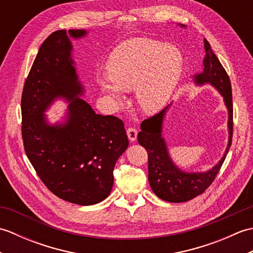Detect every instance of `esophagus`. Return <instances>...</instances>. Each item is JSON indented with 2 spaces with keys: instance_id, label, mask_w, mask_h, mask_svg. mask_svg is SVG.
<instances>
[{
  "instance_id": "esophagus-1",
  "label": "esophagus",
  "mask_w": 253,
  "mask_h": 253,
  "mask_svg": "<svg viewBox=\"0 0 253 253\" xmlns=\"http://www.w3.org/2000/svg\"><path fill=\"white\" fill-rule=\"evenodd\" d=\"M137 135H138V132H137V130L135 129V128H128L127 129V136H128V139H129V140L131 141V142H133V141H136V139H137Z\"/></svg>"
}]
</instances>
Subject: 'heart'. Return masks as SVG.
<instances>
[{"instance_id": "1", "label": "heart", "mask_w": 253, "mask_h": 253, "mask_svg": "<svg viewBox=\"0 0 253 253\" xmlns=\"http://www.w3.org/2000/svg\"><path fill=\"white\" fill-rule=\"evenodd\" d=\"M184 69L178 47L149 38L124 41L111 53L107 75H100L101 91L116 103L124 100L123 90L135 89L138 106L155 114L168 104Z\"/></svg>"}]
</instances>
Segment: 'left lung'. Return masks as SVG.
I'll list each match as a JSON object with an SVG mask.
<instances>
[{"instance_id":"left-lung-1","label":"left lung","mask_w":253,"mask_h":253,"mask_svg":"<svg viewBox=\"0 0 253 253\" xmlns=\"http://www.w3.org/2000/svg\"><path fill=\"white\" fill-rule=\"evenodd\" d=\"M180 27L185 26L180 25ZM204 50L206 55L203 58V69L202 72L193 75L192 80L197 85H212L223 96L224 104L228 113L227 147L222 159L211 169L206 171H185L171 160L168 143L163 137V122L170 104L159 114L143 121L140 126L141 131L138 133V142L146 148L148 152L149 184L155 195L168 202H186L206 191L221 169L232 144L233 96L230 80L207 39H204Z\"/></svg>"}]
</instances>
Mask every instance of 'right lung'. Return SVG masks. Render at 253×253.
<instances>
[{
	"label": "right lung",
	"instance_id": "1",
	"mask_svg": "<svg viewBox=\"0 0 253 253\" xmlns=\"http://www.w3.org/2000/svg\"><path fill=\"white\" fill-rule=\"evenodd\" d=\"M87 30L53 32L40 46L21 96L24 147L47 189L63 200L92 206L109 197L118 158L128 138L120 118L96 114L82 96L84 87L73 60L72 40ZM56 99L69 103L63 122L45 112Z\"/></svg>",
	"mask_w": 253,
	"mask_h": 253
}]
</instances>
